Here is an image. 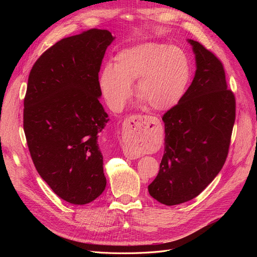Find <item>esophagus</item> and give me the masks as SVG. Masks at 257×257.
I'll return each mask as SVG.
<instances>
[{
	"mask_svg": "<svg viewBox=\"0 0 257 257\" xmlns=\"http://www.w3.org/2000/svg\"><path fill=\"white\" fill-rule=\"evenodd\" d=\"M148 122L147 116L142 115H132L125 121L124 124V133H125V141L128 143H134L142 137L146 130V124ZM125 157L130 160H135L142 157V153L133 149V148H125L124 149Z\"/></svg>",
	"mask_w": 257,
	"mask_h": 257,
	"instance_id": "obj_1",
	"label": "esophagus"
}]
</instances>
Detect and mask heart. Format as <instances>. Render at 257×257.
Here are the masks:
<instances>
[{"instance_id":"heart-1","label":"heart","mask_w":257,"mask_h":257,"mask_svg":"<svg viewBox=\"0 0 257 257\" xmlns=\"http://www.w3.org/2000/svg\"><path fill=\"white\" fill-rule=\"evenodd\" d=\"M188 56L177 47L146 43L121 50L113 66H106L99 77V87L112 110L120 111L133 93L132 82L141 103L155 111H166L183 97L190 81Z\"/></svg>"}]
</instances>
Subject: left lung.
<instances>
[{
    "label": "left lung",
    "mask_w": 257,
    "mask_h": 257,
    "mask_svg": "<svg viewBox=\"0 0 257 257\" xmlns=\"http://www.w3.org/2000/svg\"><path fill=\"white\" fill-rule=\"evenodd\" d=\"M188 42L195 54V76L180 102L163 115L164 154L148 186L150 195L166 206L195 198L220 173L236 116L221 61L198 42Z\"/></svg>",
    "instance_id": "8db88e82"
}]
</instances>
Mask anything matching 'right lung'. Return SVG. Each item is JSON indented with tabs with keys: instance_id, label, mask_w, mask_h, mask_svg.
<instances>
[{
	"instance_id": "obj_1",
	"label": "right lung",
	"mask_w": 257,
	"mask_h": 257,
	"mask_svg": "<svg viewBox=\"0 0 257 257\" xmlns=\"http://www.w3.org/2000/svg\"><path fill=\"white\" fill-rule=\"evenodd\" d=\"M114 36L91 29L63 38L31 69L23 130L37 173L63 200L85 205L106 188L98 136L108 114L98 73Z\"/></svg>"
}]
</instances>
